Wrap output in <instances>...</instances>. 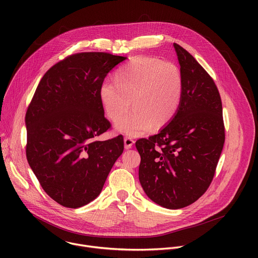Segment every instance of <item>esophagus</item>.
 <instances>
[{
	"label": "esophagus",
	"mask_w": 258,
	"mask_h": 258,
	"mask_svg": "<svg viewBox=\"0 0 258 258\" xmlns=\"http://www.w3.org/2000/svg\"><path fill=\"white\" fill-rule=\"evenodd\" d=\"M123 142H124V148H125V149L132 148L134 143H135V141H134L132 138H130V137H125L124 140H123Z\"/></svg>",
	"instance_id": "obj_1"
}]
</instances>
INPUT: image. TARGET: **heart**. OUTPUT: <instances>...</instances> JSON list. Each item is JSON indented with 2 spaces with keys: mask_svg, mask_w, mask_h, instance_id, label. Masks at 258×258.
<instances>
[{
  "mask_svg": "<svg viewBox=\"0 0 258 258\" xmlns=\"http://www.w3.org/2000/svg\"><path fill=\"white\" fill-rule=\"evenodd\" d=\"M114 83H103L99 99L107 117L117 121L130 104L133 110L115 128L137 137L167 125L174 117L182 93V78L178 67L153 57L138 56L121 66Z\"/></svg>",
  "mask_w": 258,
  "mask_h": 258,
  "instance_id": "heart-1",
  "label": "heart"
}]
</instances>
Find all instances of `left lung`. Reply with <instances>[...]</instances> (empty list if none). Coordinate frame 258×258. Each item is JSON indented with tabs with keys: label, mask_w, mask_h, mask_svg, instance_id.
<instances>
[{
	"label": "left lung",
	"mask_w": 258,
	"mask_h": 258,
	"mask_svg": "<svg viewBox=\"0 0 258 258\" xmlns=\"http://www.w3.org/2000/svg\"><path fill=\"white\" fill-rule=\"evenodd\" d=\"M180 66L182 93L171 121L157 135L136 142L141 156L139 179L156 204L179 209L208 189L225 143L218 90L196 59L173 44Z\"/></svg>",
	"instance_id": "obj_1"
}]
</instances>
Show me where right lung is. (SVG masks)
<instances>
[{"instance_id": "right-lung-1", "label": "right lung", "mask_w": 258, "mask_h": 258, "mask_svg": "<svg viewBox=\"0 0 258 258\" xmlns=\"http://www.w3.org/2000/svg\"><path fill=\"white\" fill-rule=\"evenodd\" d=\"M125 57L104 52L73 54L52 66L27 108L26 157L44 191L68 208L101 193L123 152V138L97 141L111 124L104 116L99 88Z\"/></svg>"}]
</instances>
